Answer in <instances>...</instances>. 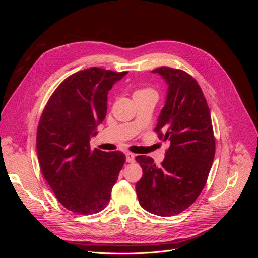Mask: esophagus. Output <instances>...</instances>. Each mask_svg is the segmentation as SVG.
<instances>
[{
    "instance_id": "1",
    "label": "esophagus",
    "mask_w": 258,
    "mask_h": 258,
    "mask_svg": "<svg viewBox=\"0 0 258 258\" xmlns=\"http://www.w3.org/2000/svg\"><path fill=\"white\" fill-rule=\"evenodd\" d=\"M135 158H136L135 154H132V153H130V152L126 153V160H127L128 162H130V163L135 162Z\"/></svg>"
}]
</instances>
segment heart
Here are the masks:
<instances>
[{
  "instance_id": "b5f03b06",
  "label": "heart",
  "mask_w": 258,
  "mask_h": 258,
  "mask_svg": "<svg viewBox=\"0 0 258 258\" xmlns=\"http://www.w3.org/2000/svg\"><path fill=\"white\" fill-rule=\"evenodd\" d=\"M148 90H151V89H141V90H138L137 92H144V91H148Z\"/></svg>"
}]
</instances>
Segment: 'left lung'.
<instances>
[{"mask_svg": "<svg viewBox=\"0 0 258 258\" xmlns=\"http://www.w3.org/2000/svg\"><path fill=\"white\" fill-rule=\"evenodd\" d=\"M168 85L166 104L155 132L170 146L157 167L153 158L137 156L143 175L136 184L144 210L173 216L190 207L204 189L215 155V138L207 100L197 81L182 70H153Z\"/></svg>", "mask_w": 258, "mask_h": 258, "instance_id": "left-lung-1", "label": "left lung"}]
</instances>
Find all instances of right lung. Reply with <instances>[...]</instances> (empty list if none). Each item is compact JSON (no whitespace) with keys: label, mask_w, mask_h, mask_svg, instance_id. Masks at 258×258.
Returning a JSON list of instances; mask_svg holds the SVG:
<instances>
[{"label":"right lung","mask_w":258,"mask_h":258,"mask_svg":"<svg viewBox=\"0 0 258 258\" xmlns=\"http://www.w3.org/2000/svg\"><path fill=\"white\" fill-rule=\"evenodd\" d=\"M127 72L90 68L62 82L46 104L36 135L42 173L60 204L74 213L102 211L123 166V153L91 151L107 111V92Z\"/></svg>","instance_id":"right-lung-1"}]
</instances>
